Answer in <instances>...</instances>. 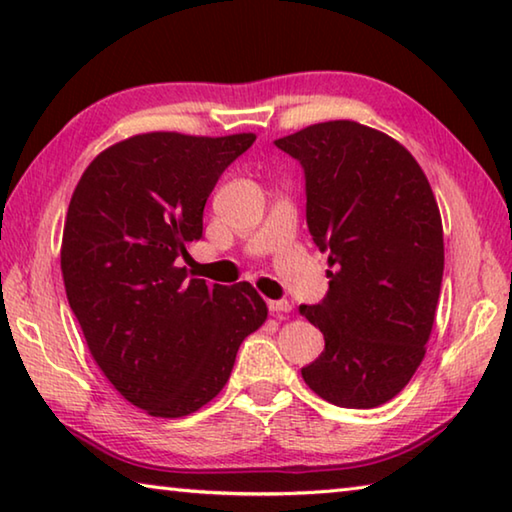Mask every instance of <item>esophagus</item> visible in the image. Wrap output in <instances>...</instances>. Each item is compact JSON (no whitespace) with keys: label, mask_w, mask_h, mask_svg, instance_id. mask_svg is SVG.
Masks as SVG:
<instances>
[{"label":"esophagus","mask_w":512,"mask_h":512,"mask_svg":"<svg viewBox=\"0 0 512 512\" xmlns=\"http://www.w3.org/2000/svg\"><path fill=\"white\" fill-rule=\"evenodd\" d=\"M268 311H271L273 316H284L291 311V302L287 300H268Z\"/></svg>","instance_id":"34e87169"}]
</instances>
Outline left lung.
<instances>
[{
  "label": "left lung",
  "instance_id": "8db88e82",
  "mask_svg": "<svg viewBox=\"0 0 512 512\" xmlns=\"http://www.w3.org/2000/svg\"><path fill=\"white\" fill-rule=\"evenodd\" d=\"M275 146L305 169L309 232L334 266L323 302L300 305L325 336L302 379L343 409H375L427 352L445 268L436 196L400 142L357 121H323Z\"/></svg>",
  "mask_w": 512,
  "mask_h": 512
}]
</instances>
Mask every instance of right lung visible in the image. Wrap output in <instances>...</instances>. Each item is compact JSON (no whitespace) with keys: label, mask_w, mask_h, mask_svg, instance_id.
Returning a JSON list of instances; mask_svg holds the SVG:
<instances>
[{"label":"right lung","mask_w":512,"mask_h":512,"mask_svg":"<svg viewBox=\"0 0 512 512\" xmlns=\"http://www.w3.org/2000/svg\"><path fill=\"white\" fill-rule=\"evenodd\" d=\"M253 133H142L101 151L67 207L60 268L92 359L124 400L183 418L221 393L241 341L264 325L248 282L207 287L176 259L203 237L216 180Z\"/></svg>","instance_id":"1"}]
</instances>
